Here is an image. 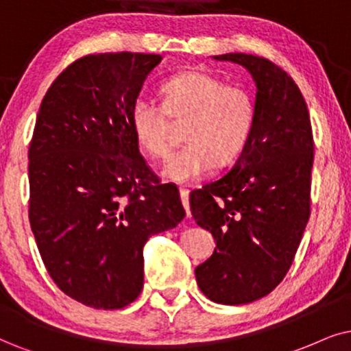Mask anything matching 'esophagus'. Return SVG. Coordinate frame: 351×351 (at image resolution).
<instances>
[{
	"mask_svg": "<svg viewBox=\"0 0 351 351\" xmlns=\"http://www.w3.org/2000/svg\"><path fill=\"white\" fill-rule=\"evenodd\" d=\"M180 196H181V202H183V206H184L186 215L191 217V210H189V191L186 189V188H181L180 189Z\"/></svg>",
	"mask_w": 351,
	"mask_h": 351,
	"instance_id": "obj_1",
	"label": "esophagus"
}]
</instances>
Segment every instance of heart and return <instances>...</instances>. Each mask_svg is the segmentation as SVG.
I'll list each match as a JSON object with an SVG mask.
<instances>
[{
    "label": "heart",
    "instance_id": "obj_1",
    "mask_svg": "<svg viewBox=\"0 0 351 351\" xmlns=\"http://www.w3.org/2000/svg\"><path fill=\"white\" fill-rule=\"evenodd\" d=\"M162 106L137 97L130 108V128L137 145L154 158L170 152L168 117L186 118L183 137L188 144L180 149L162 176L178 184L193 183L219 165L237 158L252 134L256 121L254 100L245 87L227 86L204 71H184L168 77L160 86Z\"/></svg>",
    "mask_w": 351,
    "mask_h": 351
}]
</instances>
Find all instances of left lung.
I'll return each mask as SVG.
<instances>
[{
    "label": "left lung",
    "mask_w": 351,
    "mask_h": 351,
    "mask_svg": "<svg viewBox=\"0 0 351 351\" xmlns=\"http://www.w3.org/2000/svg\"><path fill=\"white\" fill-rule=\"evenodd\" d=\"M243 66L256 84V121L246 147L220 180L191 193V214L215 239L196 267L208 300L246 304L285 277L309 220L314 160L309 112L298 86L269 60L214 56Z\"/></svg>",
    "instance_id": "1"
}]
</instances>
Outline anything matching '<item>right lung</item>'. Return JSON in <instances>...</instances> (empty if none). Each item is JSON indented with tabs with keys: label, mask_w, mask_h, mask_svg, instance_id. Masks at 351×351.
Instances as JSON below:
<instances>
[{
	"label": "right lung",
	"mask_w": 351,
	"mask_h": 351,
	"mask_svg": "<svg viewBox=\"0 0 351 351\" xmlns=\"http://www.w3.org/2000/svg\"><path fill=\"white\" fill-rule=\"evenodd\" d=\"M160 55L100 53L68 66L40 105L29 147V220L63 293L95 309L132 303L143 247L186 212L160 184L130 128L131 104Z\"/></svg>",
	"instance_id": "add662e5"
}]
</instances>
